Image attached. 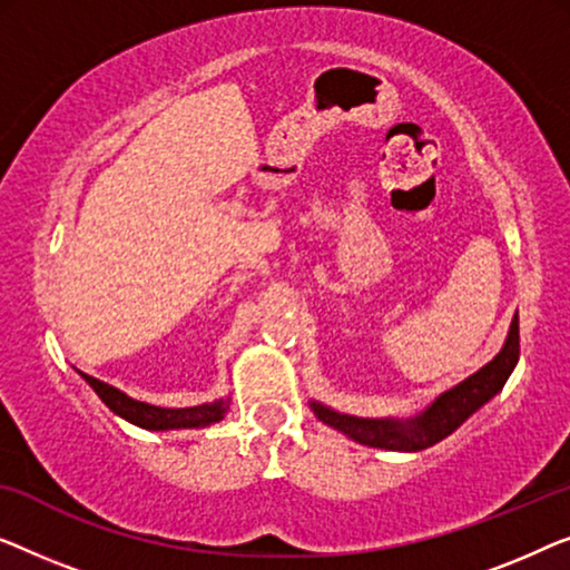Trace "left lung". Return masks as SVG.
Segmentation results:
<instances>
[{"label":"left lung","instance_id":"obj_1","mask_svg":"<svg viewBox=\"0 0 570 570\" xmlns=\"http://www.w3.org/2000/svg\"><path fill=\"white\" fill-rule=\"evenodd\" d=\"M519 362V317L511 320L509 338L503 343L501 354L485 364L480 372H475L468 380L456 384L444 395H439L431 403L429 411H423L419 419H411L405 423L400 421H366L356 419V415H341L331 411V407L312 403V411L327 426L343 431L354 442L366 446L392 449V452H421V449L434 446L442 442L454 429H460L480 405H485L503 384H507L509 374L514 372Z\"/></svg>","mask_w":570,"mask_h":570}]
</instances>
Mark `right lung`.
<instances>
[{"label":"right lung","mask_w":570,"mask_h":570,"mask_svg":"<svg viewBox=\"0 0 570 570\" xmlns=\"http://www.w3.org/2000/svg\"><path fill=\"white\" fill-rule=\"evenodd\" d=\"M90 387L98 392V397L106 403L110 411L121 419L136 423V426L149 429V431H167V429H198L208 426V423L222 421L224 411H227V403L219 400V403L208 405H196V407H157L149 403H139V400H131L124 395L121 390L110 387V384L95 380V376L82 374Z\"/></svg>","instance_id":"1"}]
</instances>
